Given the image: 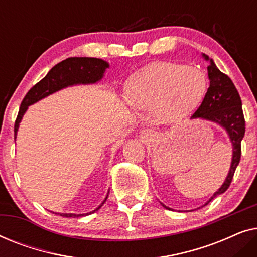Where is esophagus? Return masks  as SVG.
I'll return each instance as SVG.
<instances>
[{
    "mask_svg": "<svg viewBox=\"0 0 257 257\" xmlns=\"http://www.w3.org/2000/svg\"><path fill=\"white\" fill-rule=\"evenodd\" d=\"M151 136H152V131H151V130H149V128L143 130V131L140 132V137H142L143 139H147V138H150Z\"/></svg>",
    "mask_w": 257,
    "mask_h": 257,
    "instance_id": "1",
    "label": "esophagus"
}]
</instances>
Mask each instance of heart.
<instances>
[{
  "instance_id": "b5f03b06",
  "label": "heart",
  "mask_w": 257,
  "mask_h": 257,
  "mask_svg": "<svg viewBox=\"0 0 257 257\" xmlns=\"http://www.w3.org/2000/svg\"><path fill=\"white\" fill-rule=\"evenodd\" d=\"M208 91L206 73L194 66L156 62L130 77L125 99L137 111L154 113L161 122L185 120L200 107Z\"/></svg>"
}]
</instances>
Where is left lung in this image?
Here are the masks:
<instances>
[{"mask_svg":"<svg viewBox=\"0 0 257 257\" xmlns=\"http://www.w3.org/2000/svg\"><path fill=\"white\" fill-rule=\"evenodd\" d=\"M202 57L205 58V61L209 62L208 68H207V70H208L209 87L202 104L200 105V107L192 115L191 119L212 121L220 125L229 137L231 150H233L231 164L226 180H224L222 186L210 196L208 201L203 205L206 206L217 195L226 192L229 187L231 180H233L235 170H236L237 165L240 163L241 142L244 137L245 125L243 111H242V101L234 83L231 82L229 77L217 69L212 58H209L205 54H202ZM163 207L166 209H171L170 207L165 205H163Z\"/></svg>","mask_w":257,"mask_h":257,"instance_id":"8db88e82","label":"left lung"}]
</instances>
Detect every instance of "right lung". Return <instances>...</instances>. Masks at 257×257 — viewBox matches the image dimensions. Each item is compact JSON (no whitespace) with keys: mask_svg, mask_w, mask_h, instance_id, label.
<instances>
[{"mask_svg":"<svg viewBox=\"0 0 257 257\" xmlns=\"http://www.w3.org/2000/svg\"><path fill=\"white\" fill-rule=\"evenodd\" d=\"M110 64L106 61H103L100 58L93 57H70L65 61H62L58 64H56L50 71L47 73V76L43 79L40 80L36 85H34L29 90V92L26 94L24 99L21 104L19 114H17L15 127V139L19 131L20 122L22 121V118L26 113L28 107L30 105L37 103L38 100L50 96V94L57 92V91L65 89L68 86L79 85V84H96L99 80L103 79L104 73ZM106 198L96 209L86 214H72V213H56L61 216L65 217H79L86 216L89 214H92L100 208L106 201Z\"/></svg>","mask_w":257,"mask_h":257,"instance_id":"add662e5","label":"right lung"}]
</instances>
